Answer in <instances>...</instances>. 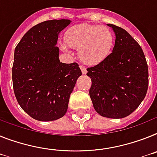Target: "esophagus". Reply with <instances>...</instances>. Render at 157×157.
Returning <instances> with one entry per match:
<instances>
[{
	"mask_svg": "<svg viewBox=\"0 0 157 157\" xmlns=\"http://www.w3.org/2000/svg\"><path fill=\"white\" fill-rule=\"evenodd\" d=\"M80 68H81V72H82L83 74H86L87 70H86V68H85L84 65H80Z\"/></svg>",
	"mask_w": 157,
	"mask_h": 157,
	"instance_id": "1",
	"label": "esophagus"
}]
</instances>
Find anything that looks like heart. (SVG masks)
I'll return each mask as SVG.
<instances>
[{"label":"heart","instance_id":"obj_1","mask_svg":"<svg viewBox=\"0 0 157 157\" xmlns=\"http://www.w3.org/2000/svg\"><path fill=\"white\" fill-rule=\"evenodd\" d=\"M64 40L68 47L78 49L83 62L97 64L111 53L114 37L106 26L85 23L69 28L65 33ZM62 48L65 51L68 49L65 45H62Z\"/></svg>","mask_w":157,"mask_h":157}]
</instances>
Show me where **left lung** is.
Wrapping results in <instances>:
<instances>
[{
	"mask_svg": "<svg viewBox=\"0 0 157 157\" xmlns=\"http://www.w3.org/2000/svg\"><path fill=\"white\" fill-rule=\"evenodd\" d=\"M116 34L113 52L87 68L92 81L89 96L97 113L119 119L133 113L148 87V69L141 47L126 30L108 24Z\"/></svg>",
	"mask_w": 157,
	"mask_h": 157,
	"instance_id": "left-lung-1",
	"label": "left lung"
}]
</instances>
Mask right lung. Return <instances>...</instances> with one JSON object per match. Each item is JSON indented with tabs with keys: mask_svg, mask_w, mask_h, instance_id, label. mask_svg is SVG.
I'll list each match as a JSON object with an SVG mask.
<instances>
[{
	"mask_svg": "<svg viewBox=\"0 0 157 157\" xmlns=\"http://www.w3.org/2000/svg\"><path fill=\"white\" fill-rule=\"evenodd\" d=\"M70 20H50L31 28L14 51L13 85L24 111L33 119L52 121L68 109L69 97L82 72L79 64L61 63L58 34Z\"/></svg>",
	"mask_w": 157,
	"mask_h": 157,
	"instance_id": "1",
	"label": "right lung"
}]
</instances>
